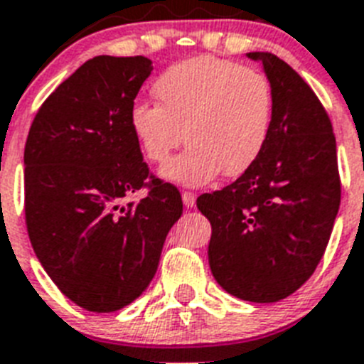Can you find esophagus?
<instances>
[{"label":"esophagus","mask_w":364,"mask_h":364,"mask_svg":"<svg viewBox=\"0 0 364 364\" xmlns=\"http://www.w3.org/2000/svg\"><path fill=\"white\" fill-rule=\"evenodd\" d=\"M181 198L183 203H185V208H194V205H196V194H194V192L185 191L181 194Z\"/></svg>","instance_id":"obj_1"}]
</instances>
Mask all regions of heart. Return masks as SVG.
I'll return each instance as SVG.
<instances>
[{
  "instance_id": "obj_1",
  "label": "heart",
  "mask_w": 364,
  "mask_h": 364,
  "mask_svg": "<svg viewBox=\"0 0 364 364\" xmlns=\"http://www.w3.org/2000/svg\"><path fill=\"white\" fill-rule=\"evenodd\" d=\"M159 105L136 102L129 125L140 151L161 164L187 140L161 177L202 187L220 172L243 176L258 162L273 125V90L258 70L200 55L172 65L153 84Z\"/></svg>"
}]
</instances>
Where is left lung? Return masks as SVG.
Returning a JSON list of instances; mask_svg holds the SVG:
<instances>
[{"label": "left lung", "instance_id": "obj_1", "mask_svg": "<svg viewBox=\"0 0 364 364\" xmlns=\"http://www.w3.org/2000/svg\"><path fill=\"white\" fill-rule=\"evenodd\" d=\"M247 58L262 63L273 90L267 146L249 172L196 205L211 223L215 280L239 299L274 303L320 264L341 205V177L329 115L310 85L277 55Z\"/></svg>", "mask_w": 364, "mask_h": 364}]
</instances>
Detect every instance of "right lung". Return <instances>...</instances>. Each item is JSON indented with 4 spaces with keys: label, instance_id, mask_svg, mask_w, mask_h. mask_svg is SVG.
<instances>
[{
    "label": "right lung",
    "instance_id": "right-lung-1",
    "mask_svg": "<svg viewBox=\"0 0 364 364\" xmlns=\"http://www.w3.org/2000/svg\"><path fill=\"white\" fill-rule=\"evenodd\" d=\"M153 70L144 55H97L44 100L23 149L26 224L38 262L63 295L90 312L140 297L159 267L181 194L153 179L129 112Z\"/></svg>",
    "mask_w": 364,
    "mask_h": 364
}]
</instances>
